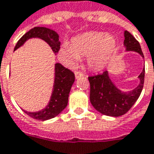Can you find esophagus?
I'll list each match as a JSON object with an SVG mask.
<instances>
[{"label":"esophagus","instance_id":"obj_1","mask_svg":"<svg viewBox=\"0 0 154 154\" xmlns=\"http://www.w3.org/2000/svg\"><path fill=\"white\" fill-rule=\"evenodd\" d=\"M83 75H84V74L82 73V72H78V71L75 72V77H76V78H78V77H83Z\"/></svg>","mask_w":154,"mask_h":154}]
</instances>
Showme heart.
Instances as JSON below:
<instances>
[{
    "label": "heart",
    "mask_w": 154,
    "mask_h": 154,
    "mask_svg": "<svg viewBox=\"0 0 154 154\" xmlns=\"http://www.w3.org/2000/svg\"><path fill=\"white\" fill-rule=\"evenodd\" d=\"M116 48L113 36L103 32H87L74 37L71 45L65 43L60 50V57L69 65L76 64L80 57H88L91 69L100 71L107 66Z\"/></svg>",
    "instance_id": "b5f03b06"
}]
</instances>
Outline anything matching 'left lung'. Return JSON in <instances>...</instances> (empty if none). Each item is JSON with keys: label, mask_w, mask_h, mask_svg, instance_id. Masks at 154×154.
I'll use <instances>...</instances> for the list:
<instances>
[{"label": "left lung", "mask_w": 154, "mask_h": 154, "mask_svg": "<svg viewBox=\"0 0 154 154\" xmlns=\"http://www.w3.org/2000/svg\"><path fill=\"white\" fill-rule=\"evenodd\" d=\"M124 46L127 51H136L143 57L139 42L128 31L124 32ZM145 69L138 76L140 83L133 91L124 93L115 87L108 76L107 71L90 76V102L96 110L102 114L119 117L125 114L139 97L144 83Z\"/></svg>", "instance_id": "8db88e82"}]
</instances>
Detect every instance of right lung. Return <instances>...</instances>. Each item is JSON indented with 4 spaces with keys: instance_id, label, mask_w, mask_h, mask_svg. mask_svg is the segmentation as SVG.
<instances>
[{
    "instance_id": "add662e5",
    "label": "right lung",
    "mask_w": 154,
    "mask_h": 154,
    "mask_svg": "<svg viewBox=\"0 0 154 154\" xmlns=\"http://www.w3.org/2000/svg\"><path fill=\"white\" fill-rule=\"evenodd\" d=\"M32 37H38L44 40L49 44L55 54L58 53L61 45V42H59L58 34L51 29L39 26L31 29L29 32L21 36L20 40L17 42L14 51L22 46L26 40ZM74 81L75 75L73 72L71 70L62 66V64L57 63L55 65L54 87L51 100L48 105L44 109L36 112H29L26 111H23L31 118L36 120L45 121L47 119L55 118L66 107L68 103L70 90Z\"/></svg>"
}]
</instances>
